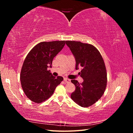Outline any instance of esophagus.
Returning <instances> with one entry per match:
<instances>
[{
	"label": "esophagus",
	"instance_id": "34e87169",
	"mask_svg": "<svg viewBox=\"0 0 133 133\" xmlns=\"http://www.w3.org/2000/svg\"><path fill=\"white\" fill-rule=\"evenodd\" d=\"M64 81L66 83H69V82H70V81H70V79H68V78H64Z\"/></svg>",
	"mask_w": 133,
	"mask_h": 133
}]
</instances>
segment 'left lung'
<instances>
[{
    "label": "left lung",
    "mask_w": 133,
    "mask_h": 133,
    "mask_svg": "<svg viewBox=\"0 0 133 133\" xmlns=\"http://www.w3.org/2000/svg\"><path fill=\"white\" fill-rule=\"evenodd\" d=\"M76 62V70L82 67L79 72L83 82L79 83L71 80L75 90L71 98L81 107L92 105L103 95L107 84V73L105 64L100 52L91 44L80 42L66 41Z\"/></svg>",
    "instance_id": "left-lung-1"
}]
</instances>
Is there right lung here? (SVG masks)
<instances>
[{
    "mask_svg": "<svg viewBox=\"0 0 133 133\" xmlns=\"http://www.w3.org/2000/svg\"><path fill=\"white\" fill-rule=\"evenodd\" d=\"M65 41L43 42L28 54L22 67L20 79L22 89L29 99L40 103L51 96L63 77H54L51 67L54 58L61 51Z\"/></svg>",
    "mask_w": 133,
    "mask_h": 133,
    "instance_id": "right-lung-1",
    "label": "right lung"
}]
</instances>
